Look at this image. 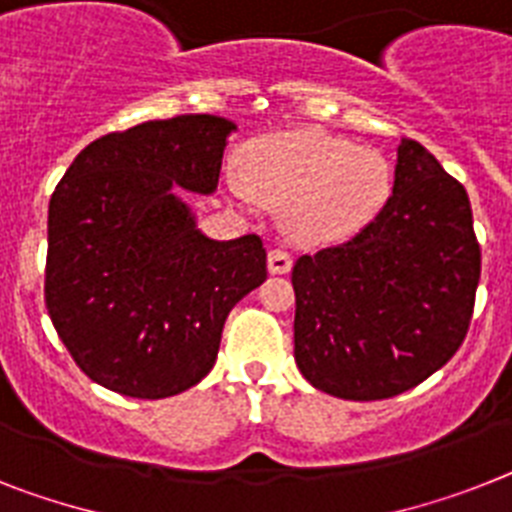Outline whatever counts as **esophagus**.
Returning <instances> with one entry per match:
<instances>
[{"instance_id":"34e87169","label":"esophagus","mask_w":512,"mask_h":512,"mask_svg":"<svg viewBox=\"0 0 512 512\" xmlns=\"http://www.w3.org/2000/svg\"><path fill=\"white\" fill-rule=\"evenodd\" d=\"M291 265H294V260H291V255L286 252V249H270V255H268L270 273H278V276H283V273H289Z\"/></svg>"}]
</instances>
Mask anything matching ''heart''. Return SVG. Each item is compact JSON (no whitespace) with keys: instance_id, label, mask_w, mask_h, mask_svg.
I'll use <instances>...</instances> for the list:
<instances>
[{"instance_id":"1","label":"heart","mask_w":512,"mask_h":512,"mask_svg":"<svg viewBox=\"0 0 512 512\" xmlns=\"http://www.w3.org/2000/svg\"><path fill=\"white\" fill-rule=\"evenodd\" d=\"M226 184L239 203L286 208L296 239L330 242L356 234L380 213L393 169L375 148L322 130H294L249 145L242 171H229Z\"/></svg>"}]
</instances>
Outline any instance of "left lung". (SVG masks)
<instances>
[{"instance_id": "left-lung-1", "label": "left lung", "mask_w": 512, "mask_h": 512, "mask_svg": "<svg viewBox=\"0 0 512 512\" xmlns=\"http://www.w3.org/2000/svg\"><path fill=\"white\" fill-rule=\"evenodd\" d=\"M479 273L463 184L401 137L380 213L349 242L296 260V364L317 390L346 401L406 393L461 349Z\"/></svg>"}]
</instances>
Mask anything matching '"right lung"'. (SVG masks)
<instances>
[{
    "mask_svg": "<svg viewBox=\"0 0 512 512\" xmlns=\"http://www.w3.org/2000/svg\"><path fill=\"white\" fill-rule=\"evenodd\" d=\"M234 130L184 114L109 132L77 153L51 195L46 309L103 388L156 401L197 385L231 307L268 278L260 236L213 242L174 195L216 190Z\"/></svg>",
    "mask_w": 512,
    "mask_h": 512,
    "instance_id": "right-lung-1",
    "label": "right lung"
}]
</instances>
